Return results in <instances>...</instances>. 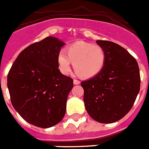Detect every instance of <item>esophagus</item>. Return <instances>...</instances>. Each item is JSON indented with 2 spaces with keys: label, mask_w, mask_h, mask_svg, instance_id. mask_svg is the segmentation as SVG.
<instances>
[{
  "label": "esophagus",
  "mask_w": 149,
  "mask_h": 149,
  "mask_svg": "<svg viewBox=\"0 0 149 149\" xmlns=\"http://www.w3.org/2000/svg\"><path fill=\"white\" fill-rule=\"evenodd\" d=\"M73 84H74V85L80 84V81L77 80V79H74V80H73Z\"/></svg>",
  "instance_id": "1"
}]
</instances>
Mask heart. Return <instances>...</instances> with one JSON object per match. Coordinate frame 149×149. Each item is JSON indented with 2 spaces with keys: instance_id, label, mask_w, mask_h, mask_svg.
<instances>
[{
  "instance_id": "b5f03b06",
  "label": "heart",
  "mask_w": 149,
  "mask_h": 149,
  "mask_svg": "<svg viewBox=\"0 0 149 149\" xmlns=\"http://www.w3.org/2000/svg\"><path fill=\"white\" fill-rule=\"evenodd\" d=\"M57 65L62 74L67 76L71 64L78 75L83 78H93L103 70L106 62V54L103 47L98 45L77 42L66 48V53L60 51L57 57Z\"/></svg>"
}]
</instances>
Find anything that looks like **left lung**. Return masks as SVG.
Instances as JSON below:
<instances>
[{
  "label": "left lung",
  "instance_id": "8db88e82",
  "mask_svg": "<svg viewBox=\"0 0 149 149\" xmlns=\"http://www.w3.org/2000/svg\"><path fill=\"white\" fill-rule=\"evenodd\" d=\"M106 62L98 76L81 82L85 107L92 119L111 123L122 119L132 108L140 89V74L136 59L120 45L98 40Z\"/></svg>",
  "mask_w": 149,
  "mask_h": 149
}]
</instances>
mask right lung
<instances>
[{
  "label": "right lung",
  "instance_id": "obj_1",
  "mask_svg": "<svg viewBox=\"0 0 149 149\" xmlns=\"http://www.w3.org/2000/svg\"><path fill=\"white\" fill-rule=\"evenodd\" d=\"M65 45L49 36L25 48L7 76L12 105L26 121L41 128L61 122L73 80L58 69L57 57Z\"/></svg>",
  "mask_w": 149,
  "mask_h": 149
}]
</instances>
